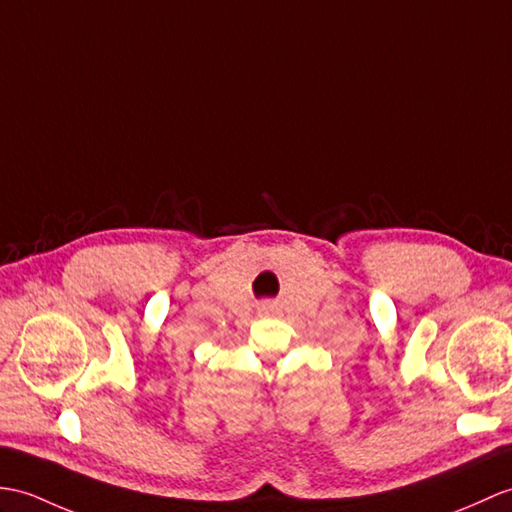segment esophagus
I'll list each match as a JSON object with an SVG mask.
<instances>
[{
	"label": "esophagus",
	"mask_w": 512,
	"mask_h": 512,
	"mask_svg": "<svg viewBox=\"0 0 512 512\" xmlns=\"http://www.w3.org/2000/svg\"><path fill=\"white\" fill-rule=\"evenodd\" d=\"M272 310H275V303H270V301H261V303L257 305V312L264 314V316L270 314Z\"/></svg>",
	"instance_id": "1"
}]
</instances>
